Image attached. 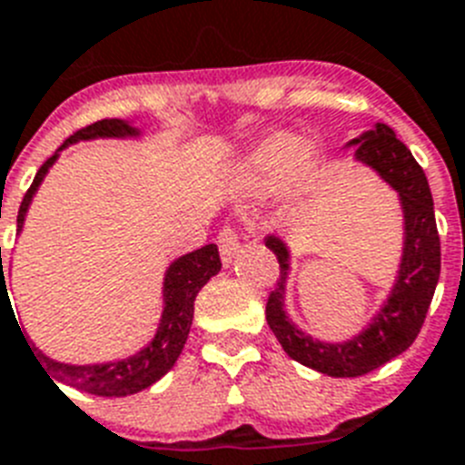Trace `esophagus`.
<instances>
[{"label": "esophagus", "instance_id": "1", "mask_svg": "<svg viewBox=\"0 0 465 465\" xmlns=\"http://www.w3.org/2000/svg\"><path fill=\"white\" fill-rule=\"evenodd\" d=\"M217 245H220V255H222V262L224 264H232L233 257L239 255L241 251V243H239V233L233 232V229H222L220 236H217Z\"/></svg>", "mask_w": 465, "mask_h": 465}]
</instances>
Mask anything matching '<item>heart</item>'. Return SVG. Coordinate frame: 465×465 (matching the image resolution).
Listing matches in <instances>:
<instances>
[{
    "label": "heart",
    "mask_w": 465,
    "mask_h": 465,
    "mask_svg": "<svg viewBox=\"0 0 465 465\" xmlns=\"http://www.w3.org/2000/svg\"><path fill=\"white\" fill-rule=\"evenodd\" d=\"M314 155L307 143L292 136H269L236 167V184L248 193L274 189L292 193L310 174Z\"/></svg>",
    "instance_id": "heart-1"
}]
</instances>
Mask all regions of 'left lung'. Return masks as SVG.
<instances>
[{"label": "left lung", "mask_w": 465, "mask_h": 465, "mask_svg": "<svg viewBox=\"0 0 465 465\" xmlns=\"http://www.w3.org/2000/svg\"><path fill=\"white\" fill-rule=\"evenodd\" d=\"M352 160L369 167L400 198L401 257L392 288L366 326L347 341H319L288 317L286 292L291 279V245L279 233H267L264 245L274 252L281 279L267 300V323L283 352L331 378H357L400 357L416 341L440 281V236L435 224L432 193L425 173L411 151L397 139L395 130L376 123L371 130L350 139Z\"/></svg>", "instance_id": "8db88e82"}]
</instances>
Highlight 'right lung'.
I'll return each mask as SVG.
<instances>
[{"label":"right lung","instance_id":"1","mask_svg":"<svg viewBox=\"0 0 465 465\" xmlns=\"http://www.w3.org/2000/svg\"><path fill=\"white\" fill-rule=\"evenodd\" d=\"M142 136L143 132L139 127H134L130 120H101V123L89 124L84 130L75 132L70 139H65L64 146L58 148L56 153L37 170V174L33 179V186L27 189L25 198H23L21 210H18V220H15L18 233L23 232V224H25L27 210L33 205L35 193L40 191L42 182H45V177L58 160L61 151H65V148L77 142H94V139H142ZM220 269V252H217V245L214 243L173 260L170 267L165 269V274H163V312H160L158 329H155L153 338L142 350H136L134 354H130V357L101 361V364H68V361H58V359L45 354L35 342L27 347H33L30 352L37 354L35 359L42 361V371L45 368L47 369L45 372L46 376L52 373L56 381L70 385V388L82 390V392H89V395L96 397L136 395V392L151 388L155 381H160V378L165 376L177 364L179 354L184 350L186 338H189L191 322H193V302H196V295ZM2 291H6L4 281L0 283V292Z\"/></svg>","mask_w":465,"mask_h":465}]
</instances>
